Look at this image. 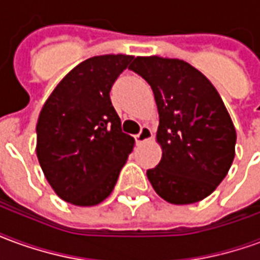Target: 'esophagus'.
Segmentation results:
<instances>
[{
    "label": "esophagus",
    "instance_id": "1",
    "mask_svg": "<svg viewBox=\"0 0 260 260\" xmlns=\"http://www.w3.org/2000/svg\"><path fill=\"white\" fill-rule=\"evenodd\" d=\"M153 138V131L149 128V126H142V129L141 132L138 134V135L135 136V139L138 143H143V142H147V141H150Z\"/></svg>",
    "mask_w": 260,
    "mask_h": 260
}]
</instances>
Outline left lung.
I'll list each match as a JSON object with an SVG mask.
<instances>
[{"instance_id":"8db88e82","label":"left lung","mask_w":260,"mask_h":260,"mask_svg":"<svg viewBox=\"0 0 260 260\" xmlns=\"http://www.w3.org/2000/svg\"><path fill=\"white\" fill-rule=\"evenodd\" d=\"M129 69L150 85L157 104L156 142L163 154L146 173L153 189L173 205L205 199L235 156L237 132L218 91L182 59L136 57Z\"/></svg>"}]
</instances>
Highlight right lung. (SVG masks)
<instances>
[{"instance_id": "obj_1", "label": "right lung", "mask_w": 260, "mask_h": 260, "mask_svg": "<svg viewBox=\"0 0 260 260\" xmlns=\"http://www.w3.org/2000/svg\"><path fill=\"white\" fill-rule=\"evenodd\" d=\"M132 55L85 59L65 75L37 119L36 154L54 192L75 206H96L113 192L135 139L121 131L110 90Z\"/></svg>"}]
</instances>
